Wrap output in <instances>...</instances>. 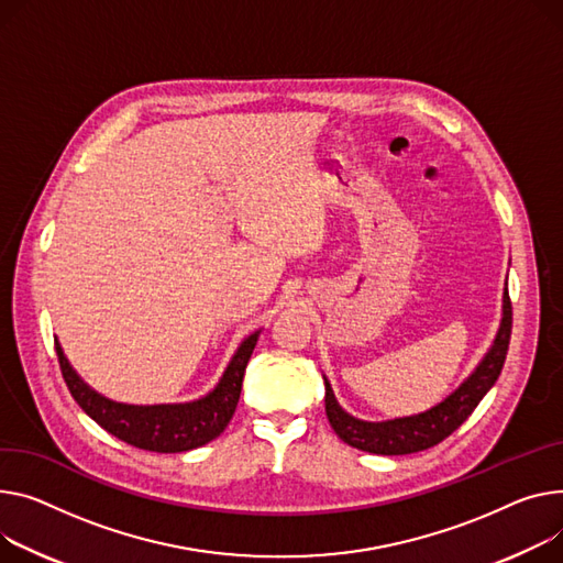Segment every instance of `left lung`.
Listing matches in <instances>:
<instances>
[{
  "mask_svg": "<svg viewBox=\"0 0 563 563\" xmlns=\"http://www.w3.org/2000/svg\"><path fill=\"white\" fill-rule=\"evenodd\" d=\"M509 336H511V301H509V291L505 289L503 321L489 353L482 357V362L475 366L471 376L443 402L415 417H402V419L378 421V423L360 421L340 407V402H336L330 389V383L323 378L325 380V415L334 434L344 443L357 448V451L376 453V455H409V453L428 451V448L437 445L448 434H453L471 417V411L486 396V391L496 385L507 357Z\"/></svg>",
  "mask_w": 563,
  "mask_h": 563,
  "instance_id": "obj_1",
  "label": "left lung"
}]
</instances>
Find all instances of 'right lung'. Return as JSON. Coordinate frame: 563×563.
<instances>
[{"mask_svg": "<svg viewBox=\"0 0 563 563\" xmlns=\"http://www.w3.org/2000/svg\"><path fill=\"white\" fill-rule=\"evenodd\" d=\"M257 334L260 330L240 344L221 380L208 396L176 405H124L108 400L77 376L58 342L56 355L69 394L106 432L142 448V451L183 453L217 439L231 423L242 391L244 368L257 344Z\"/></svg>", "mask_w": 563, "mask_h": 563, "instance_id": "obj_1", "label": "right lung"}]
</instances>
